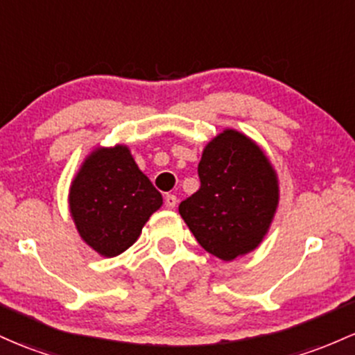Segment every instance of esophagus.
Instances as JSON below:
<instances>
[{"instance_id": "obj_1", "label": "esophagus", "mask_w": 355, "mask_h": 355, "mask_svg": "<svg viewBox=\"0 0 355 355\" xmlns=\"http://www.w3.org/2000/svg\"><path fill=\"white\" fill-rule=\"evenodd\" d=\"M177 197H175V196H171V193H166V196H165V205H166V207H168V209H173L175 207V205H177Z\"/></svg>"}]
</instances>
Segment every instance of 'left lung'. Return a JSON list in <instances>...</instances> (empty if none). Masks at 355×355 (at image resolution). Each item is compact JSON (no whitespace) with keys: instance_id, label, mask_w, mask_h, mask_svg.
Returning a JSON list of instances; mask_svg holds the SVG:
<instances>
[{"instance_id":"obj_1","label":"left lung","mask_w":355,"mask_h":355,"mask_svg":"<svg viewBox=\"0 0 355 355\" xmlns=\"http://www.w3.org/2000/svg\"><path fill=\"white\" fill-rule=\"evenodd\" d=\"M200 189L178 212L210 254L231 261L263 241L278 207V180L261 148L225 130L205 146L198 163Z\"/></svg>"}]
</instances>
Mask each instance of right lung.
<instances>
[{
	"label": "right lung",
	"instance_id": "add662e5",
	"mask_svg": "<svg viewBox=\"0 0 355 355\" xmlns=\"http://www.w3.org/2000/svg\"><path fill=\"white\" fill-rule=\"evenodd\" d=\"M69 204L80 237L112 258L138 239L163 198L130 150L118 145L92 151L73 178Z\"/></svg>",
	"mask_w": 355,
	"mask_h": 355
}]
</instances>
